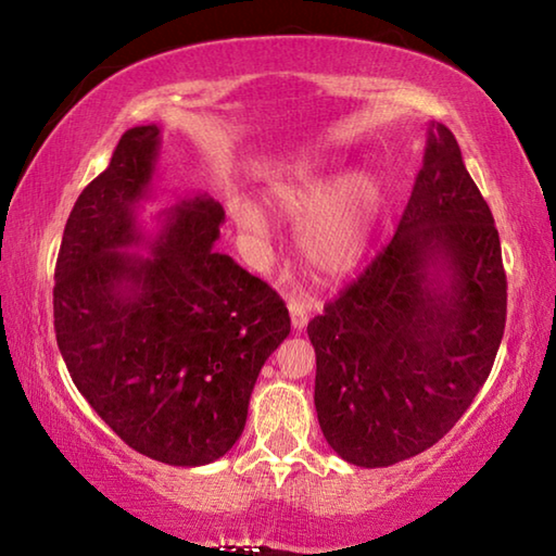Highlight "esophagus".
I'll return each mask as SVG.
<instances>
[{
  "label": "esophagus",
  "mask_w": 556,
  "mask_h": 556,
  "mask_svg": "<svg viewBox=\"0 0 556 556\" xmlns=\"http://www.w3.org/2000/svg\"><path fill=\"white\" fill-rule=\"evenodd\" d=\"M287 306H289V314H291V326H294V331H304L306 324H308V312H306L304 301H299V299H291Z\"/></svg>",
  "instance_id": "obj_1"
}]
</instances>
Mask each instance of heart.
<instances>
[{
    "instance_id": "b5f03b06",
    "label": "heart",
    "mask_w": 556,
    "mask_h": 556,
    "mask_svg": "<svg viewBox=\"0 0 556 556\" xmlns=\"http://www.w3.org/2000/svg\"><path fill=\"white\" fill-rule=\"evenodd\" d=\"M267 201L291 220H301L299 250L316 271L338 277L365 257L382 211V186L370 174L345 176L336 168L301 164L271 184ZM232 220L252 242H265L262 211L244 199L230 201Z\"/></svg>"
}]
</instances>
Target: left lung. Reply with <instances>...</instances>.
Here are the masks:
<instances>
[{
	"label": "left lung",
	"instance_id": "8db88e82",
	"mask_svg": "<svg viewBox=\"0 0 556 556\" xmlns=\"http://www.w3.org/2000/svg\"><path fill=\"white\" fill-rule=\"evenodd\" d=\"M505 312L493 213L437 122L394 238L306 328L336 454L382 468L434 446L491 375Z\"/></svg>",
	"mask_w": 556,
	"mask_h": 556
}]
</instances>
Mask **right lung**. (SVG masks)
<instances>
[{
	"label": "right lung",
	"instance_id": "1",
	"mask_svg": "<svg viewBox=\"0 0 556 556\" xmlns=\"http://www.w3.org/2000/svg\"><path fill=\"white\" fill-rule=\"evenodd\" d=\"M159 131L127 129L75 201L55 262L53 326L75 388L127 446L168 466H205L240 439L257 375L291 321L275 289L213 250L225 211L211 195L159 213L154 238L142 230Z\"/></svg>",
	"mask_w": 556,
	"mask_h": 556
}]
</instances>
